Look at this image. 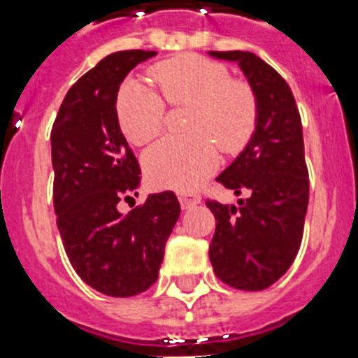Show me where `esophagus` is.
I'll list each match as a JSON object with an SVG mask.
<instances>
[{
    "label": "esophagus",
    "mask_w": 358,
    "mask_h": 358,
    "mask_svg": "<svg viewBox=\"0 0 358 358\" xmlns=\"http://www.w3.org/2000/svg\"><path fill=\"white\" fill-rule=\"evenodd\" d=\"M196 204H200L199 194H180V206H182V209H191Z\"/></svg>",
    "instance_id": "34e87169"
}]
</instances>
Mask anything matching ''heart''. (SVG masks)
<instances>
[{
    "instance_id": "1",
    "label": "heart",
    "mask_w": 358,
    "mask_h": 358,
    "mask_svg": "<svg viewBox=\"0 0 358 358\" xmlns=\"http://www.w3.org/2000/svg\"><path fill=\"white\" fill-rule=\"evenodd\" d=\"M165 103L191 106L185 138H167L145 154V171L156 185L193 191L219 165L215 143L228 154L246 147L259 117L248 83L229 78L226 66L199 55H182L150 68ZM119 127L134 145H147L164 130L165 104L154 90L130 80L115 101Z\"/></svg>"
}]
</instances>
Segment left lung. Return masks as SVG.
<instances>
[{
  "instance_id": "obj_1",
  "label": "left lung",
  "mask_w": 358,
  "mask_h": 358,
  "mask_svg": "<svg viewBox=\"0 0 358 358\" xmlns=\"http://www.w3.org/2000/svg\"><path fill=\"white\" fill-rule=\"evenodd\" d=\"M239 64L255 92L259 117L245 150L217 182L248 199L239 206L208 200L215 215L209 259L220 281L239 290H263L294 263L309 204V173L294 95L272 66L250 51H209Z\"/></svg>"
}]
</instances>
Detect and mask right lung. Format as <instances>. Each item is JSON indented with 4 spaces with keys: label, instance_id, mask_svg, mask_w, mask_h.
<instances>
[{
    "label": "right lung",
    "instance_id": "right-lung-1",
    "mask_svg": "<svg viewBox=\"0 0 358 358\" xmlns=\"http://www.w3.org/2000/svg\"><path fill=\"white\" fill-rule=\"evenodd\" d=\"M156 51L104 57L64 97L51 130L57 226L75 272L113 298L152 287L165 243L180 217L173 191L149 194L127 215L121 200L138 196L141 169L119 129L115 101L124 77Z\"/></svg>",
    "mask_w": 358,
    "mask_h": 358
}]
</instances>
